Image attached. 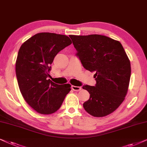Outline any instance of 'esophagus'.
Wrapping results in <instances>:
<instances>
[{"label":"esophagus","instance_id":"1","mask_svg":"<svg viewBox=\"0 0 147 147\" xmlns=\"http://www.w3.org/2000/svg\"><path fill=\"white\" fill-rule=\"evenodd\" d=\"M72 89L73 90V91H81L82 89V87H77V86H74V85H72Z\"/></svg>","mask_w":147,"mask_h":147}]
</instances>
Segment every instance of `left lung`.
I'll return each mask as SVG.
<instances>
[{
	"mask_svg": "<svg viewBox=\"0 0 147 147\" xmlns=\"http://www.w3.org/2000/svg\"><path fill=\"white\" fill-rule=\"evenodd\" d=\"M83 67L95 72V86L85 85L90 94L83 103L87 113L104 117L124 101L131 75L130 60L119 41L98 34L70 36Z\"/></svg>",
	"mask_w": 147,
	"mask_h": 147,
	"instance_id": "obj_1",
	"label": "left lung"
}]
</instances>
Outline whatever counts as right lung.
I'll return each mask as SVG.
<instances>
[{"instance_id": "obj_1", "label": "right lung", "mask_w": 147, "mask_h": 147, "mask_svg": "<svg viewBox=\"0 0 147 147\" xmlns=\"http://www.w3.org/2000/svg\"><path fill=\"white\" fill-rule=\"evenodd\" d=\"M71 44L65 35L42 32L19 48L15 64L19 89L29 106L41 114L56 112L70 91V84L57 85L47 78L56 54Z\"/></svg>"}]
</instances>
